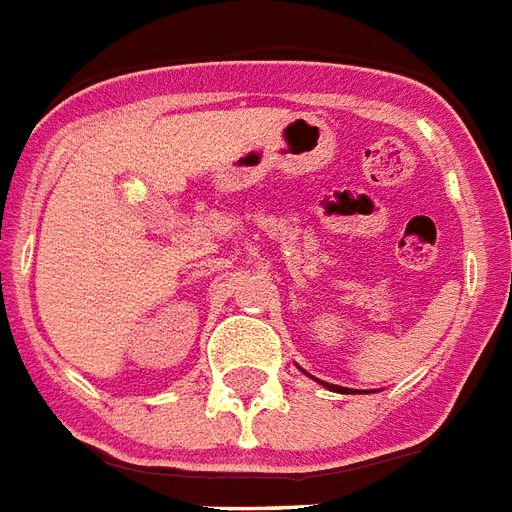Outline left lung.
Listing matches in <instances>:
<instances>
[{
    "instance_id": "left-lung-1",
    "label": "left lung",
    "mask_w": 512,
    "mask_h": 512,
    "mask_svg": "<svg viewBox=\"0 0 512 512\" xmlns=\"http://www.w3.org/2000/svg\"><path fill=\"white\" fill-rule=\"evenodd\" d=\"M327 388H333V391H343V394H349L346 388H338V386H327Z\"/></svg>"
}]
</instances>
